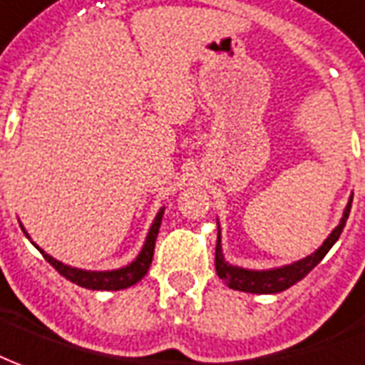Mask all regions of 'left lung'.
<instances>
[{
	"mask_svg": "<svg viewBox=\"0 0 365 365\" xmlns=\"http://www.w3.org/2000/svg\"><path fill=\"white\" fill-rule=\"evenodd\" d=\"M351 200L354 195L348 200V205L344 208V215L340 218V225L336 226L330 232V236L322 242L318 250H314L312 255H308L302 260H296L292 264H284L278 268H268V270H250V268H242V266H235V264L226 262L225 255H222V238H220V226H218V238H216V255H215V266L218 278H222L228 288L232 290H240V292L250 294H278L288 290L290 286L300 282L306 274L312 270L314 266H318L324 256L328 255L331 246L336 245V240L340 238L341 230L346 226V220L350 216Z\"/></svg>",
	"mask_w": 365,
	"mask_h": 365,
	"instance_id": "obj_1",
	"label": "left lung"
}]
</instances>
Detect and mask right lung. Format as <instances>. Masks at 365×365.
<instances>
[{
  "instance_id": "1",
  "label": "right lung",
  "mask_w": 365,
  "mask_h": 365,
  "mask_svg": "<svg viewBox=\"0 0 365 365\" xmlns=\"http://www.w3.org/2000/svg\"><path fill=\"white\" fill-rule=\"evenodd\" d=\"M163 215H165V208H160L157 216H155V220H153V225L149 228V235L145 238V245L140 248L137 258L133 262L127 264V266L117 268V270H83V268H75V266H69V264H63L59 260H55L53 256H49L45 250H41L35 242L34 246L43 255L45 260L51 264L57 272L65 276L67 280H71L73 284L81 286V288H87V290H125V288H129L133 284L143 280V276L149 270L150 262H153V255H155V242H157V235L158 228H160ZM21 230L29 238L24 225H21Z\"/></svg>"
}]
</instances>
